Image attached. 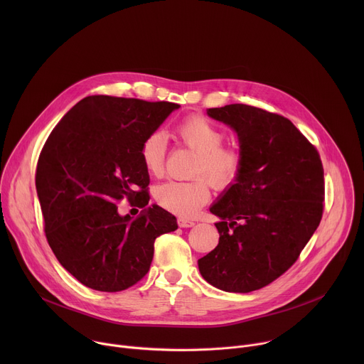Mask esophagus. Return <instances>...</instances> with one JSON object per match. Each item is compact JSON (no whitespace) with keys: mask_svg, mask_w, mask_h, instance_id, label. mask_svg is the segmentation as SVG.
<instances>
[{"mask_svg":"<svg viewBox=\"0 0 364 364\" xmlns=\"http://www.w3.org/2000/svg\"><path fill=\"white\" fill-rule=\"evenodd\" d=\"M194 220H190V219H186V218H178V226L180 228H191L194 226Z\"/></svg>","mask_w":364,"mask_h":364,"instance_id":"1","label":"esophagus"}]
</instances>
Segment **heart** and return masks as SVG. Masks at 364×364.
Masks as SVG:
<instances>
[{"label":"heart","mask_w":364,"mask_h":364,"mask_svg":"<svg viewBox=\"0 0 364 364\" xmlns=\"http://www.w3.org/2000/svg\"><path fill=\"white\" fill-rule=\"evenodd\" d=\"M180 141L196 151L190 181H167L155 188L154 197L163 209L187 218L194 215L210 197V180L215 188L223 190L237 181L245 164V155L236 146H225V134L212 121L193 115L176 129ZM166 136L161 131L148 134L139 146L141 161L152 176H161L166 160ZM208 177L205 181L200 176Z\"/></svg>","instance_id":"1"}]
</instances>
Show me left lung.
<instances>
[{"mask_svg":"<svg viewBox=\"0 0 364 364\" xmlns=\"http://www.w3.org/2000/svg\"><path fill=\"white\" fill-rule=\"evenodd\" d=\"M239 136L245 164L210 212L219 245L198 259L201 277L226 292L261 289L285 274L318 228L324 168L317 148L285 117L243 103L210 108Z\"/></svg>","mask_w":364,"mask_h":364,"instance_id":"8db88e82","label":"left lung"}]
</instances>
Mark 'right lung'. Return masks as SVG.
Returning <instances> with one entry per match:
<instances>
[{"mask_svg":"<svg viewBox=\"0 0 364 364\" xmlns=\"http://www.w3.org/2000/svg\"><path fill=\"white\" fill-rule=\"evenodd\" d=\"M180 105L95 95L77 102L48 135L36 188L44 233L60 265L87 288L118 292L149 271L154 242L177 229L176 218L149 201L139 146ZM128 198L144 212L132 221L116 204Z\"/></svg>","mask_w":364,"mask_h":364,"instance_id":"obj_1","label":"right lung"}]
</instances>
